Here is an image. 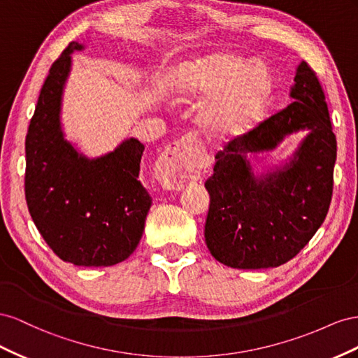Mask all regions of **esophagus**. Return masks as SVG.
<instances>
[{"mask_svg":"<svg viewBox=\"0 0 358 358\" xmlns=\"http://www.w3.org/2000/svg\"><path fill=\"white\" fill-rule=\"evenodd\" d=\"M192 144H196V136L187 134L171 144L162 155L157 165V177L160 185L166 190H181L187 182L198 178L195 171L192 169L186 151Z\"/></svg>","mask_w":358,"mask_h":358,"instance_id":"obj_1","label":"esophagus"}]
</instances>
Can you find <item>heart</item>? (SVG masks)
<instances>
[{"label": "heart", "instance_id": "1", "mask_svg": "<svg viewBox=\"0 0 358 358\" xmlns=\"http://www.w3.org/2000/svg\"><path fill=\"white\" fill-rule=\"evenodd\" d=\"M271 90L267 67L231 50L190 57L171 78L177 101L207 96L199 106V122L207 135L220 141L241 138L257 127L268 108Z\"/></svg>", "mask_w": 358, "mask_h": 358}]
</instances>
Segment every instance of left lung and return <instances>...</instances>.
Listing matches in <instances>:
<instances>
[{"label":"left lung","instance_id":"1","mask_svg":"<svg viewBox=\"0 0 358 358\" xmlns=\"http://www.w3.org/2000/svg\"><path fill=\"white\" fill-rule=\"evenodd\" d=\"M289 97L287 108L228 142L206 181L210 208L203 236L210 253L228 267L258 270L288 262L329 213L336 136L320 80L304 61ZM303 129L308 135L287 162L254 176L249 154L272 150Z\"/></svg>","mask_w":358,"mask_h":358}]
</instances>
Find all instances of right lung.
<instances>
[{
    "label": "right lung",
    "instance_id": "right-lung-1",
    "mask_svg": "<svg viewBox=\"0 0 358 358\" xmlns=\"http://www.w3.org/2000/svg\"><path fill=\"white\" fill-rule=\"evenodd\" d=\"M71 42L49 70L25 139V199L38 232L58 258L109 267L138 248L151 207L139 181L144 144L122 141L90 159L66 139L61 105L71 69Z\"/></svg>",
    "mask_w": 358,
    "mask_h": 358
}]
</instances>
